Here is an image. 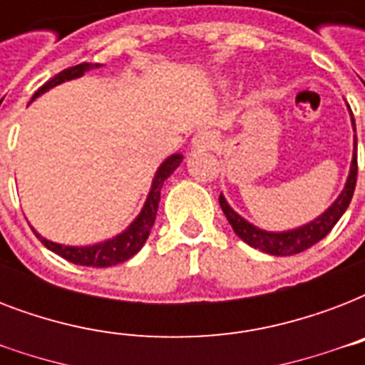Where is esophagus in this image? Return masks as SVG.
I'll list each match as a JSON object with an SVG mask.
<instances>
[{
	"instance_id": "34e87169",
	"label": "esophagus",
	"mask_w": 365,
	"mask_h": 365,
	"mask_svg": "<svg viewBox=\"0 0 365 365\" xmlns=\"http://www.w3.org/2000/svg\"><path fill=\"white\" fill-rule=\"evenodd\" d=\"M216 143V136L210 130H200L193 136V148L195 149H210Z\"/></svg>"
}]
</instances>
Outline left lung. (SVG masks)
Segmentation results:
<instances>
[{"label":"left lung","instance_id":"1","mask_svg":"<svg viewBox=\"0 0 365 365\" xmlns=\"http://www.w3.org/2000/svg\"><path fill=\"white\" fill-rule=\"evenodd\" d=\"M352 117V111H351ZM352 128L356 132V125H354V117H352ZM356 176H358V163H356V134H354V153H352L351 172L346 178V183L341 195L335 199V202L329 206L328 210L320 214L317 220L305 223L297 229H289V231H280V233H272V231H263V229L255 227L250 222H246L242 216H239L237 212L229 206L223 195H220V206H222L223 214L227 217V222L231 223V227L240 239L246 244H250L252 248H257L261 252L271 255H294L299 254L303 250L311 248L318 240H322L326 235L334 229V225L339 222V217L345 214L349 208L354 195V187H356Z\"/></svg>","mask_w":365,"mask_h":365}]
</instances>
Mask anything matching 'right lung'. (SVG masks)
I'll return each instance as SVG.
<instances>
[{
    "label": "right lung",
    "instance_id": "1",
    "mask_svg": "<svg viewBox=\"0 0 365 365\" xmlns=\"http://www.w3.org/2000/svg\"><path fill=\"white\" fill-rule=\"evenodd\" d=\"M102 64H88V62H83V64L71 66L68 70L60 71L58 76H54L53 79H48L41 88H37V93L34 94V98L41 96L43 93H47L48 88L56 87L60 83L71 81V79H77L81 77L85 71L93 70V68H100ZM31 98V100H34ZM183 155L174 153L170 155L168 159L159 166V170L155 172L153 183H151V189H149V195L145 202H143L142 212L138 214V217L128 225V227L119 233L113 239H108L104 242L93 244V246H64V244L53 242V240L43 239L39 233L37 239L41 240L43 246L48 248L54 254H58L60 257L76 263V265H85V267H111L117 265V263H123V261L130 259L132 255L138 254L142 246L148 240L149 233H151V227L155 223V216H157V208H159L160 200V187L172 172L176 170L180 163H182Z\"/></svg>",
    "mask_w": 365,
    "mask_h": 365
}]
</instances>
